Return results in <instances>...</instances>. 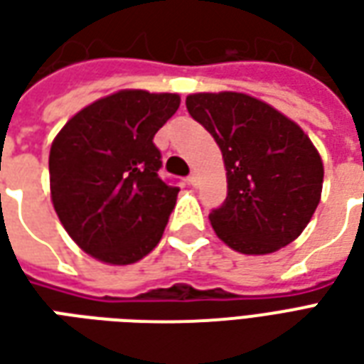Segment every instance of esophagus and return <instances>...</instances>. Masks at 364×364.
<instances>
[{"label":"esophagus","instance_id":"1","mask_svg":"<svg viewBox=\"0 0 364 364\" xmlns=\"http://www.w3.org/2000/svg\"><path fill=\"white\" fill-rule=\"evenodd\" d=\"M187 181H189V185L195 187V185H197V173H191L189 177H187Z\"/></svg>","mask_w":364,"mask_h":364}]
</instances>
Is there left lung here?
<instances>
[{
  "label": "left lung",
  "instance_id": "obj_1",
  "mask_svg": "<svg viewBox=\"0 0 364 364\" xmlns=\"http://www.w3.org/2000/svg\"><path fill=\"white\" fill-rule=\"evenodd\" d=\"M187 111L220 146L228 197L210 213L232 250L265 255L294 242L320 203L323 166L296 122L255 97L222 91L187 97Z\"/></svg>",
  "mask_w": 364,
  "mask_h": 364
}]
</instances>
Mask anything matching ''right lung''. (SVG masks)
Returning <instances> with one entry per match:
<instances>
[{
	"label": "right lung",
	"instance_id": "add662e5",
	"mask_svg": "<svg viewBox=\"0 0 364 364\" xmlns=\"http://www.w3.org/2000/svg\"><path fill=\"white\" fill-rule=\"evenodd\" d=\"M175 93L124 90L68 120L48 158L52 205L83 252L111 265L158 245L179 187L158 175L154 136L179 109Z\"/></svg>",
	"mask_w": 364,
	"mask_h": 364
}]
</instances>
